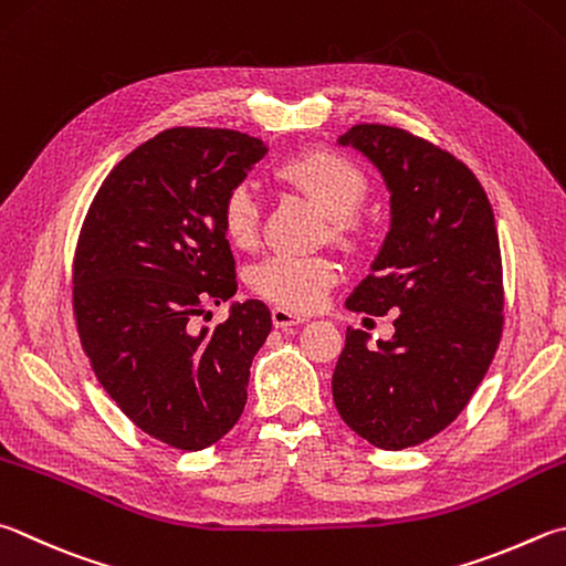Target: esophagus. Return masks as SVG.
<instances>
[{"mask_svg": "<svg viewBox=\"0 0 566 566\" xmlns=\"http://www.w3.org/2000/svg\"><path fill=\"white\" fill-rule=\"evenodd\" d=\"M304 322H306L304 316H300V314H292V312H286V310H280V306H274V310H272V324H274L276 328L300 326V324H304Z\"/></svg>", "mask_w": 566, "mask_h": 566, "instance_id": "obj_1", "label": "esophagus"}]
</instances>
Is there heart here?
Masks as SVG:
<instances>
[{"label": "heart", "instance_id": "1", "mask_svg": "<svg viewBox=\"0 0 566 566\" xmlns=\"http://www.w3.org/2000/svg\"><path fill=\"white\" fill-rule=\"evenodd\" d=\"M276 178L300 190L328 218V238L346 250H356L366 228L356 210L368 195L366 172L336 150L316 148L284 160ZM222 232L232 248L252 250L260 238V205L248 188H234L222 202ZM338 282V264L332 256L274 254L254 264L250 286L256 296L286 312L316 310L326 292Z\"/></svg>", "mask_w": 566, "mask_h": 566}]
</instances>
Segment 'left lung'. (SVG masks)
<instances>
[{"label":"left lung","mask_w":566,"mask_h":566,"mask_svg":"<svg viewBox=\"0 0 566 566\" xmlns=\"http://www.w3.org/2000/svg\"><path fill=\"white\" fill-rule=\"evenodd\" d=\"M390 192V228L346 310L396 314L368 346L346 328L332 390L344 423L384 450L423 443L468 406L502 336V256L490 200L455 156L403 128L358 123L344 136Z\"/></svg>","instance_id":"left-lung-1"}]
</instances>
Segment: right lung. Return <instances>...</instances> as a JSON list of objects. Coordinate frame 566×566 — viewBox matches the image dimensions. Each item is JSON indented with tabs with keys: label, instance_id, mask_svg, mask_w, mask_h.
Returning <instances> with one entry per match:
<instances>
[{
	"label": "right lung",
	"instance_id": "right-lung-1",
	"mask_svg": "<svg viewBox=\"0 0 566 566\" xmlns=\"http://www.w3.org/2000/svg\"><path fill=\"white\" fill-rule=\"evenodd\" d=\"M266 156L228 128H168L128 153L91 202L74 256V314L94 374L143 433L202 450L238 423L250 366L272 332L262 302H232L195 328L205 302L238 292L222 202Z\"/></svg>",
	"mask_w": 566,
	"mask_h": 566
}]
</instances>
